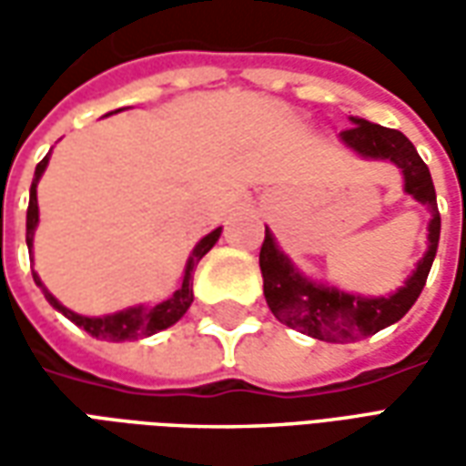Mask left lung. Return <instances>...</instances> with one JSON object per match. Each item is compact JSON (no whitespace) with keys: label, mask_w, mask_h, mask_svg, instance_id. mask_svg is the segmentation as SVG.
<instances>
[{"label":"left lung","mask_w":466,"mask_h":466,"mask_svg":"<svg viewBox=\"0 0 466 466\" xmlns=\"http://www.w3.org/2000/svg\"><path fill=\"white\" fill-rule=\"evenodd\" d=\"M354 127L344 129L342 142L361 157L390 159L404 172V189L417 202L427 204L431 212L430 249L421 257L417 269L400 292L380 299H364L354 294H344L334 287H319L299 277L289 259L274 244L269 229H264V242L259 249V267L264 277V299L272 314L287 327L299 329L322 342H357L367 334H377L384 327L400 322L410 312L411 304L424 289L430 277L431 262L440 244V212L437 194L431 184L430 167L421 162L414 144L397 129H387L381 124L367 119H354Z\"/></svg>","instance_id":"left-lung-1"}]
</instances>
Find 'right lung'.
I'll return each instance as SVG.
<instances>
[{
	"label": "right lung",
	"mask_w": 466,
	"mask_h": 466,
	"mask_svg": "<svg viewBox=\"0 0 466 466\" xmlns=\"http://www.w3.org/2000/svg\"><path fill=\"white\" fill-rule=\"evenodd\" d=\"M46 162H49V154H46L42 162L36 164L35 182H32V189H29V209H26V244H29V247H32L35 227L36 222H39L36 182H39V177H42V172H45ZM219 234H222V227L207 234L202 242L194 247L192 257H189V262H187V269H184L182 287H179L169 299L154 304V307H147V309H144V307H134V309H127V312L112 314V317H79V314L69 312L66 307H62V304L56 302L55 297L45 289L46 302L52 304V307H56V309L65 314L66 319H72L76 327H82L85 332H89L92 337H99V339L124 342V339H137V337H149V334L162 332V329H167V327H172L174 322H179V319L184 317V312L189 309V304L194 302V292H192L194 267H197V262H199L204 254L209 252L214 244H217ZM35 282L42 287V282H39V277H36V274H35Z\"/></svg>",
	"instance_id": "add662e5"
}]
</instances>
